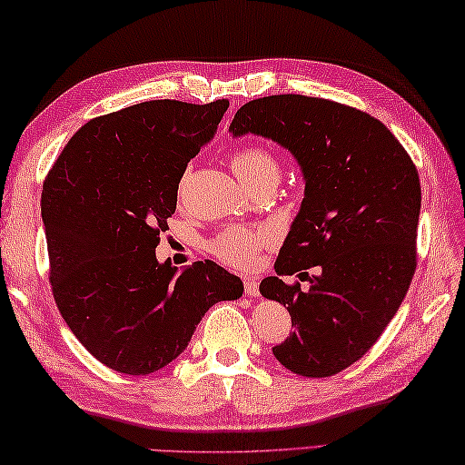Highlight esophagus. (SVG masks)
I'll return each mask as SVG.
<instances>
[{
  "label": "esophagus",
  "mask_w": 465,
  "mask_h": 465,
  "mask_svg": "<svg viewBox=\"0 0 465 465\" xmlns=\"http://www.w3.org/2000/svg\"><path fill=\"white\" fill-rule=\"evenodd\" d=\"M243 290H245V293L250 295V298H258V295H260V280L253 278V275L243 278Z\"/></svg>",
  "instance_id": "obj_1"
}]
</instances>
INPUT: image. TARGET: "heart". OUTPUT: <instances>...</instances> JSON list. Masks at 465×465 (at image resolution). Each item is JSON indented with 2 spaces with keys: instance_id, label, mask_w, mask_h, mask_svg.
Wrapping results in <instances>:
<instances>
[{
  "instance_id": "obj_1",
  "label": "heart",
  "mask_w": 465,
  "mask_h": 465,
  "mask_svg": "<svg viewBox=\"0 0 465 465\" xmlns=\"http://www.w3.org/2000/svg\"><path fill=\"white\" fill-rule=\"evenodd\" d=\"M232 167L238 180L245 185H253L262 180L280 177V162L268 147L260 143L243 145L232 155ZM270 233L265 230H248V227L232 225L215 235L210 243V252L217 260L238 270H248L253 265L263 243H268Z\"/></svg>"
}]
</instances>
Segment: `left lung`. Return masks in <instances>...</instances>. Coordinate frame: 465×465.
<instances>
[{
  "instance_id": "obj_1",
  "label": "left lung",
  "mask_w": 465,
  "mask_h": 465,
  "mask_svg": "<svg viewBox=\"0 0 465 465\" xmlns=\"http://www.w3.org/2000/svg\"><path fill=\"white\" fill-rule=\"evenodd\" d=\"M233 137L262 135L298 162L305 190L263 298L288 305L293 331L275 345L283 368L328 378L358 361L406 298L416 272L421 207L418 170L370 114L308 95H268L242 105ZM320 267L311 288L283 274Z\"/></svg>"
}]
</instances>
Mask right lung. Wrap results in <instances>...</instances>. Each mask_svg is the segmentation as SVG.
<instances>
[{"label":"right lung","instance_id":"obj_1","mask_svg":"<svg viewBox=\"0 0 465 465\" xmlns=\"http://www.w3.org/2000/svg\"><path fill=\"white\" fill-rule=\"evenodd\" d=\"M230 102L153 100L87 122L42 192L49 282L59 313L95 360L145 375L180 355L217 302L243 283L205 260L160 263V232L187 162L217 132Z\"/></svg>","mask_w":465,"mask_h":465}]
</instances>
